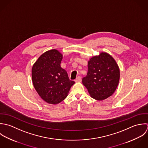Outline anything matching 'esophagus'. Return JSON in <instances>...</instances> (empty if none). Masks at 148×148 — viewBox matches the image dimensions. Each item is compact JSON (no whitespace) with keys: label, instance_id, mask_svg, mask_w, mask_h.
<instances>
[{"label":"esophagus","instance_id":"1","mask_svg":"<svg viewBox=\"0 0 148 148\" xmlns=\"http://www.w3.org/2000/svg\"><path fill=\"white\" fill-rule=\"evenodd\" d=\"M75 82H81V77H77V78L75 79Z\"/></svg>","mask_w":148,"mask_h":148}]
</instances>
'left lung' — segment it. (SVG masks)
I'll return each mask as SVG.
<instances>
[{
    "label": "left lung",
    "mask_w": 148,
    "mask_h": 148,
    "mask_svg": "<svg viewBox=\"0 0 148 148\" xmlns=\"http://www.w3.org/2000/svg\"><path fill=\"white\" fill-rule=\"evenodd\" d=\"M87 75L82 79L90 96L101 101L111 96L117 88L119 69L114 58L106 53H101L88 62Z\"/></svg>",
    "instance_id": "obj_1"
}]
</instances>
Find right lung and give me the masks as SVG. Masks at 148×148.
<instances>
[{"label": "right lung", "mask_w": 148, "mask_h": 148, "mask_svg": "<svg viewBox=\"0 0 148 148\" xmlns=\"http://www.w3.org/2000/svg\"><path fill=\"white\" fill-rule=\"evenodd\" d=\"M63 58L56 49L40 56L32 68V81L39 96L46 102L57 104L64 100L75 82L60 67Z\"/></svg>", "instance_id": "obj_1"}]
</instances>
